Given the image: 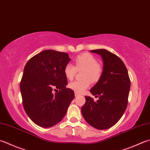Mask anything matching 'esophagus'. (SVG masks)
<instances>
[{"instance_id":"esophagus-1","label":"esophagus","mask_w":150,"mask_h":150,"mask_svg":"<svg viewBox=\"0 0 150 150\" xmlns=\"http://www.w3.org/2000/svg\"><path fill=\"white\" fill-rule=\"evenodd\" d=\"M79 95V94L78 93H77V92H75V97H77Z\"/></svg>"}]
</instances>
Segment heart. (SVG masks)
Masks as SVG:
<instances>
[{"label": "heart", "instance_id": "b5f03b06", "mask_svg": "<svg viewBox=\"0 0 150 150\" xmlns=\"http://www.w3.org/2000/svg\"><path fill=\"white\" fill-rule=\"evenodd\" d=\"M75 67L71 64H67L64 67V75L69 80L74 78L77 70H83V80L75 81L68 84L70 89L78 93L84 92L92 83H97L100 79L103 69L98 64L96 58L89 53L77 56L75 59Z\"/></svg>", "mask_w": 150, "mask_h": 150}]
</instances>
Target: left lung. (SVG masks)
<instances>
[{
  "label": "left lung",
  "instance_id": "1",
  "mask_svg": "<svg viewBox=\"0 0 150 150\" xmlns=\"http://www.w3.org/2000/svg\"><path fill=\"white\" fill-rule=\"evenodd\" d=\"M99 54L103 67L100 79L90 89L97 101L86 96L81 112L88 124L97 129L112 127L118 122L127 108L131 82L127 69L120 58L106 49L92 50Z\"/></svg>",
  "mask_w": 150,
  "mask_h": 150
}]
</instances>
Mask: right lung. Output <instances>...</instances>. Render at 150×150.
Instances as JSON below:
<instances>
[{"instance_id":"right-lung-1","label":"right lung","mask_w":150,"mask_h":150,"mask_svg":"<svg viewBox=\"0 0 150 150\" xmlns=\"http://www.w3.org/2000/svg\"><path fill=\"white\" fill-rule=\"evenodd\" d=\"M70 60L66 52L45 50L25 66L20 84L23 107L32 121L40 127H51L59 123L74 99L73 90L66 88L64 71Z\"/></svg>"}]
</instances>
